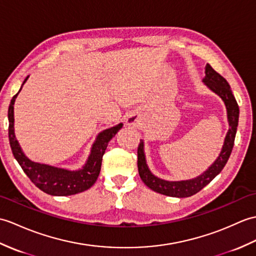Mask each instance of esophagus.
Here are the masks:
<instances>
[{
	"mask_svg": "<svg viewBox=\"0 0 256 256\" xmlns=\"http://www.w3.org/2000/svg\"><path fill=\"white\" fill-rule=\"evenodd\" d=\"M127 124H130V126H136V124H137V117H136L134 115L129 116L127 118Z\"/></svg>",
	"mask_w": 256,
	"mask_h": 256,
	"instance_id": "34e87169",
	"label": "esophagus"
}]
</instances>
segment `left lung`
<instances>
[{"instance_id": "1", "label": "left lung", "mask_w": 256, "mask_h": 256, "mask_svg": "<svg viewBox=\"0 0 256 256\" xmlns=\"http://www.w3.org/2000/svg\"><path fill=\"white\" fill-rule=\"evenodd\" d=\"M204 82L207 84V86L212 90L214 93H217L221 98L224 100L226 112H228L229 120V132L226 136L224 144L221 150L220 156L217 160L210 166L207 171L202 174L198 178L190 180H180V182H168L161 178H158L153 175L150 170L148 168L146 163V158L144 153V142L140 141L138 146V171L141 180L144 183L156 192L160 194L171 196V197H190L195 195L196 192L202 190L204 187L208 185L216 176H217L229 160V156L234 149V138L236 134L238 122H239V106L234 94L231 92L230 85L226 82V78L219 74L217 71L212 69L210 64L206 66V76L204 78Z\"/></svg>"}]
</instances>
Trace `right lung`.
<instances>
[{"mask_svg":"<svg viewBox=\"0 0 256 256\" xmlns=\"http://www.w3.org/2000/svg\"><path fill=\"white\" fill-rule=\"evenodd\" d=\"M26 80L27 78L22 82V86L24 85ZM17 94L13 96L8 107V139L13 156L22 168V171L25 172V174L39 190L52 196L76 195L92 187L100 175L102 160H103V156L107 146H108L110 140L112 137H115L119 129L122 128V124L106 129L98 136L93 144L92 151H90L88 160L82 170H78V171H68V170L54 168L46 166V164L36 163L30 161L22 153L15 138L14 102Z\"/></svg>","mask_w":256,"mask_h":256,"instance_id":"1","label":"right lung"}]
</instances>
